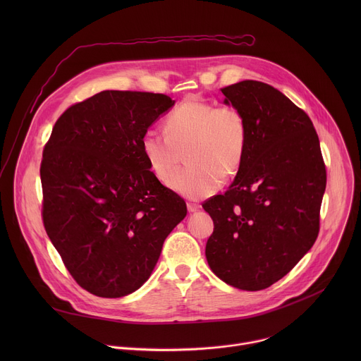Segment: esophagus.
I'll use <instances>...</instances> for the list:
<instances>
[{
    "instance_id": "1",
    "label": "esophagus",
    "mask_w": 361,
    "mask_h": 361,
    "mask_svg": "<svg viewBox=\"0 0 361 361\" xmlns=\"http://www.w3.org/2000/svg\"><path fill=\"white\" fill-rule=\"evenodd\" d=\"M187 209H188L190 213H194V212H197L200 209V204H197V202H187Z\"/></svg>"
}]
</instances>
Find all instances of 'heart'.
<instances>
[{
    "instance_id": "heart-1",
    "label": "heart",
    "mask_w": 361,
    "mask_h": 361,
    "mask_svg": "<svg viewBox=\"0 0 361 361\" xmlns=\"http://www.w3.org/2000/svg\"><path fill=\"white\" fill-rule=\"evenodd\" d=\"M248 126L244 113L231 104L188 98L166 118V133L147 130L141 151L160 181L167 183L186 151L187 168L171 187L190 198L214 192L221 180L233 178L244 160Z\"/></svg>"
}]
</instances>
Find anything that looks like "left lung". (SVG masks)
I'll return each mask as SVG.
<instances>
[{
    "instance_id": "left-lung-1",
    "label": "left lung",
    "mask_w": 361,
    "mask_h": 361,
    "mask_svg": "<svg viewBox=\"0 0 361 361\" xmlns=\"http://www.w3.org/2000/svg\"><path fill=\"white\" fill-rule=\"evenodd\" d=\"M221 92L244 113L248 141L230 188L202 202L214 223L205 257L224 283L257 291L313 247L327 173L310 117L283 92L254 80Z\"/></svg>"
}]
</instances>
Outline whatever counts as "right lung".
<instances>
[{"label": "right lung", "mask_w": 361, "mask_h": 361, "mask_svg": "<svg viewBox=\"0 0 361 361\" xmlns=\"http://www.w3.org/2000/svg\"><path fill=\"white\" fill-rule=\"evenodd\" d=\"M173 106L166 94L101 91L68 107L44 145V228L94 295L140 288L187 216L185 201L159 181L141 151L142 134Z\"/></svg>", "instance_id": "add662e5"}]
</instances>
